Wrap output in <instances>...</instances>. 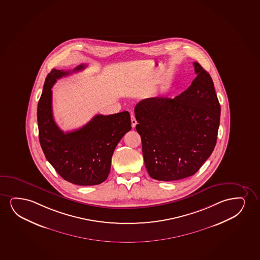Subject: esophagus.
<instances>
[{
  "instance_id": "34e87169",
  "label": "esophagus",
  "mask_w": 260,
  "mask_h": 260,
  "mask_svg": "<svg viewBox=\"0 0 260 260\" xmlns=\"http://www.w3.org/2000/svg\"><path fill=\"white\" fill-rule=\"evenodd\" d=\"M131 117H132V128H135L136 125L138 124V121L136 120L135 116L133 114H132L131 115Z\"/></svg>"
}]
</instances>
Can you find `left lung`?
<instances>
[{"label":"left lung","instance_id":"obj_1","mask_svg":"<svg viewBox=\"0 0 260 260\" xmlns=\"http://www.w3.org/2000/svg\"><path fill=\"white\" fill-rule=\"evenodd\" d=\"M196 77L176 98H149L136 105V129L149 176L176 181L198 172L215 147L220 106L213 79L199 62Z\"/></svg>","mask_w":260,"mask_h":260}]
</instances>
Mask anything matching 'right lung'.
Masks as SVG:
<instances>
[{
    "instance_id": "obj_1",
    "label": "right lung",
    "mask_w": 260,
    "mask_h": 260,
    "mask_svg": "<svg viewBox=\"0 0 260 260\" xmlns=\"http://www.w3.org/2000/svg\"><path fill=\"white\" fill-rule=\"evenodd\" d=\"M85 67L79 65L73 72ZM70 73L53 69L47 75L38 103L39 139L45 157L62 178L77 185H97L108 178L115 147L132 128L131 115L128 111L95 115L82 128L64 133L54 120L51 89Z\"/></svg>"
}]
</instances>
